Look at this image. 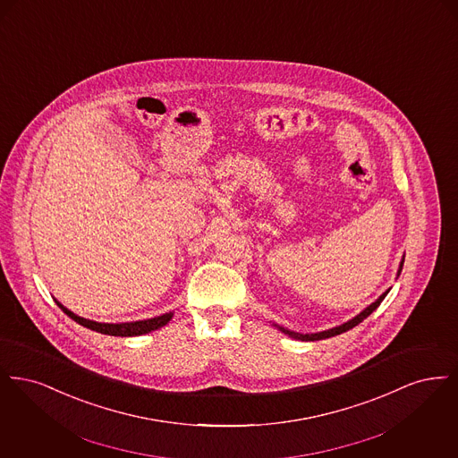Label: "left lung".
Returning <instances> with one entry per match:
<instances>
[{"instance_id": "1", "label": "left lung", "mask_w": 458, "mask_h": 458, "mask_svg": "<svg viewBox=\"0 0 458 458\" xmlns=\"http://www.w3.org/2000/svg\"><path fill=\"white\" fill-rule=\"evenodd\" d=\"M403 261H405V258L402 259V262H400V267H398V275L402 273V267H403ZM388 292L390 290H386L376 302H372V304L368 305L360 314H357L355 318H352L350 321H347V323H344V325H340V327H331V329H327V331H319V333H305V335H302V333H295V331H290V329H284V327H278V325H275V327H278L280 331H284V335H288V336H292V338H295V340H302V342H316V340H325V338H331V336H336V335H342V333H345V331H349V329H352L353 327H357L359 323H362L369 314H372L377 307H379V304L383 302V299L388 295Z\"/></svg>"}]
</instances>
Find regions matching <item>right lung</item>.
<instances>
[{
	"mask_svg": "<svg viewBox=\"0 0 458 458\" xmlns=\"http://www.w3.org/2000/svg\"><path fill=\"white\" fill-rule=\"evenodd\" d=\"M56 304L65 312L68 318H72L81 327H89V329L103 333V335H111V336H139V335H146V333H151V331L157 329V327L168 325V321L174 318V312H166V314L157 316V318L144 319V321H133V323H114V325L113 323H96V321H90V319H86V318H81V316L73 314L72 310H68L58 301H56Z\"/></svg>",
	"mask_w": 458,
	"mask_h": 458,
	"instance_id": "add662e5",
	"label": "right lung"
}]
</instances>
